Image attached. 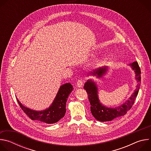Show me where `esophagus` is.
Here are the masks:
<instances>
[{
  "label": "esophagus",
  "mask_w": 151,
  "mask_h": 151,
  "mask_svg": "<svg viewBox=\"0 0 151 151\" xmlns=\"http://www.w3.org/2000/svg\"><path fill=\"white\" fill-rule=\"evenodd\" d=\"M83 85V81L82 79H78L77 81V86L78 87H81Z\"/></svg>",
  "instance_id": "1"
}]
</instances>
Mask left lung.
Masks as SVG:
<instances>
[{"label":"left lung","instance_id":"obj_1","mask_svg":"<svg viewBox=\"0 0 151 151\" xmlns=\"http://www.w3.org/2000/svg\"><path fill=\"white\" fill-rule=\"evenodd\" d=\"M132 69L136 73V79L137 80L138 84L134 93L122 105L115 108H108L103 106L99 101L97 95V88L96 85L91 80H88L85 83L83 88L87 91L89 101L91 104V112L93 116L98 121L105 122L110 121L112 119L125 115L133 106L134 100L138 94L140 88V82L141 80V72L137 61L130 64ZM107 70L106 67L99 68L91 72V75H97V77H101Z\"/></svg>","mask_w":151,"mask_h":151}]
</instances>
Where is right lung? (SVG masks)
<instances>
[{
  "label": "right lung",
  "mask_w": 151,
  "mask_h": 151,
  "mask_svg": "<svg viewBox=\"0 0 151 151\" xmlns=\"http://www.w3.org/2000/svg\"><path fill=\"white\" fill-rule=\"evenodd\" d=\"M73 89V86L70 83L61 85L51 106L48 109L42 111L31 110L22 105L17 99V100L21 109L32 120H37L46 124H54L65 115L66 101Z\"/></svg>",
  "instance_id": "1"
}]
</instances>
